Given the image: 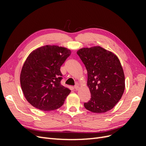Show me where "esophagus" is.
<instances>
[{
    "mask_svg": "<svg viewBox=\"0 0 146 146\" xmlns=\"http://www.w3.org/2000/svg\"><path fill=\"white\" fill-rule=\"evenodd\" d=\"M74 88H75V90H76V91H77V90H78V89H79V86H78V85H76L74 86Z\"/></svg>",
    "mask_w": 146,
    "mask_h": 146,
    "instance_id": "esophagus-1",
    "label": "esophagus"
}]
</instances>
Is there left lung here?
<instances>
[{"instance_id": "1", "label": "left lung", "mask_w": 146, "mask_h": 146, "mask_svg": "<svg viewBox=\"0 0 146 146\" xmlns=\"http://www.w3.org/2000/svg\"><path fill=\"white\" fill-rule=\"evenodd\" d=\"M77 54L87 70V85L91 96L84 107L96 113L111 110L125 90L124 73L117 56L100 46L84 47Z\"/></svg>"}]
</instances>
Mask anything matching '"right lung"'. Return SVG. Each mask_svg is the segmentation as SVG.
I'll return each mask as SVG.
<instances>
[{"label":"right lung","mask_w":146,"mask_h":146,"mask_svg":"<svg viewBox=\"0 0 146 146\" xmlns=\"http://www.w3.org/2000/svg\"><path fill=\"white\" fill-rule=\"evenodd\" d=\"M71 54L67 48L47 45L29 54L20 75L22 90L33 107L42 111L60 108L70 90L61 85L60 68Z\"/></svg>","instance_id":"1"}]
</instances>
